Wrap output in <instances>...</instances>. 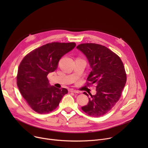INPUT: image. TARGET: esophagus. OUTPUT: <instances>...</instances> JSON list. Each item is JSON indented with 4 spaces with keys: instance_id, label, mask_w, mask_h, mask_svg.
Instances as JSON below:
<instances>
[{
    "instance_id": "esophagus-1",
    "label": "esophagus",
    "mask_w": 148,
    "mask_h": 148,
    "mask_svg": "<svg viewBox=\"0 0 148 148\" xmlns=\"http://www.w3.org/2000/svg\"><path fill=\"white\" fill-rule=\"evenodd\" d=\"M70 92H74V93H77V94H79V92L77 90H73V89H71L70 90Z\"/></svg>"
}]
</instances>
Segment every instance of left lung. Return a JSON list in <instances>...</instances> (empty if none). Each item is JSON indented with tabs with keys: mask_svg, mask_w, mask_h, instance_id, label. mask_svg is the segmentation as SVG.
<instances>
[{
	"mask_svg": "<svg viewBox=\"0 0 148 148\" xmlns=\"http://www.w3.org/2000/svg\"><path fill=\"white\" fill-rule=\"evenodd\" d=\"M77 49L87 57L92 71L87 79L97 84L94 95L88 96L87 105L82 107L88 115L99 117L110 111L118 101L126 82L123 64L118 56L105 46L95 43H84Z\"/></svg>",
	"mask_w": 148,
	"mask_h": 148,
	"instance_id": "obj_1",
	"label": "left lung"
}]
</instances>
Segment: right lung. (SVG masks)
Segmentation results:
<instances>
[{
	"label": "right lung",
	"mask_w": 148,
	"mask_h": 148,
	"mask_svg": "<svg viewBox=\"0 0 148 148\" xmlns=\"http://www.w3.org/2000/svg\"><path fill=\"white\" fill-rule=\"evenodd\" d=\"M75 46V43H48L33 50L21 61L17 85L27 104L36 112L53 111L68 93L66 88L51 86L47 76L57 69L60 58Z\"/></svg>",
	"instance_id": "obj_1"
}]
</instances>
